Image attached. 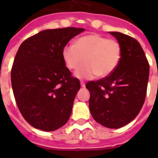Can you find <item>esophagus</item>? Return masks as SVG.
Returning <instances> with one entry per match:
<instances>
[{
    "label": "esophagus",
    "instance_id": "obj_1",
    "mask_svg": "<svg viewBox=\"0 0 158 158\" xmlns=\"http://www.w3.org/2000/svg\"><path fill=\"white\" fill-rule=\"evenodd\" d=\"M80 85H81L82 88H84L85 87V83L84 81H80Z\"/></svg>",
    "mask_w": 158,
    "mask_h": 158
}]
</instances>
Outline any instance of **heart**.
<instances>
[{
  "label": "heart",
  "mask_w": 158,
  "mask_h": 158,
  "mask_svg": "<svg viewBox=\"0 0 158 158\" xmlns=\"http://www.w3.org/2000/svg\"><path fill=\"white\" fill-rule=\"evenodd\" d=\"M62 58L69 69H75L74 76L80 79H92L98 75L104 78L115 71L121 58V47L114 39L98 34H87L76 39L74 45H66Z\"/></svg>",
  "instance_id": "obj_1"
}]
</instances>
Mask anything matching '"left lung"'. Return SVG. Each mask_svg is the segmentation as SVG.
<instances>
[{"instance_id": "left-lung-1", "label": "left lung", "mask_w": 158, "mask_h": 158, "mask_svg": "<svg viewBox=\"0 0 158 158\" xmlns=\"http://www.w3.org/2000/svg\"><path fill=\"white\" fill-rule=\"evenodd\" d=\"M121 47V58L115 71L97 81H89V110L97 122L110 129L125 126L139 113L144 103L149 64L136 39L110 32Z\"/></svg>"}]
</instances>
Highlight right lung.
<instances>
[{
    "mask_svg": "<svg viewBox=\"0 0 158 158\" xmlns=\"http://www.w3.org/2000/svg\"><path fill=\"white\" fill-rule=\"evenodd\" d=\"M84 28L47 29L23 41L11 69V84L19 110L27 122L54 131L71 115L79 79L65 66L62 50Z\"/></svg>",
    "mask_w": 158,
    "mask_h": 158,
    "instance_id": "1",
    "label": "right lung"
}]
</instances>
